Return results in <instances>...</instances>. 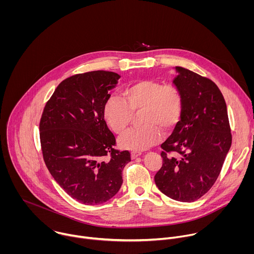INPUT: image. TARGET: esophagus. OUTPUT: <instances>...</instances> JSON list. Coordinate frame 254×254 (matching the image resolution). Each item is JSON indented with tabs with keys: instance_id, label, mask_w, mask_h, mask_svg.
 <instances>
[{
	"instance_id": "1",
	"label": "esophagus",
	"mask_w": 254,
	"mask_h": 254,
	"mask_svg": "<svg viewBox=\"0 0 254 254\" xmlns=\"http://www.w3.org/2000/svg\"><path fill=\"white\" fill-rule=\"evenodd\" d=\"M140 152H131L130 153V156H131V159H135V158H137L138 156H140Z\"/></svg>"
}]
</instances>
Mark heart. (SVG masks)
Segmentation results:
<instances>
[{"label": "heart", "mask_w": 254, "mask_h": 254, "mask_svg": "<svg viewBox=\"0 0 254 254\" xmlns=\"http://www.w3.org/2000/svg\"><path fill=\"white\" fill-rule=\"evenodd\" d=\"M119 97H108L102 107L106 125L117 134L129 126L132 115H138L141 127L125 132L119 139L121 147L141 151L157 144L163 130L173 129L182 119L184 95L179 86L156 79H139L128 84Z\"/></svg>", "instance_id": "obj_1"}]
</instances>
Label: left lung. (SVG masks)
<instances>
[{
	"label": "left lung",
	"mask_w": 254,
	"mask_h": 254,
	"mask_svg": "<svg viewBox=\"0 0 254 254\" xmlns=\"http://www.w3.org/2000/svg\"><path fill=\"white\" fill-rule=\"evenodd\" d=\"M176 70L179 75L174 83L183 92L184 111L173 133L161 144L163 164L155 175V183L173 200L193 202L216 182L232 135L225 99L218 86L191 70Z\"/></svg>",
	"instance_id": "left-lung-1"
}]
</instances>
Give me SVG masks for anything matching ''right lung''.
Returning <instances> with one entry per match:
<instances>
[{"instance_id": "right-lung-1", "label": "right lung", "mask_w": 254, "mask_h": 254, "mask_svg": "<svg viewBox=\"0 0 254 254\" xmlns=\"http://www.w3.org/2000/svg\"><path fill=\"white\" fill-rule=\"evenodd\" d=\"M121 76L111 71L72 75L56 87L40 119L43 160L59 186L74 200L95 205L113 198L123 184L128 151L116 150L102 117L105 100Z\"/></svg>"}]
</instances>
